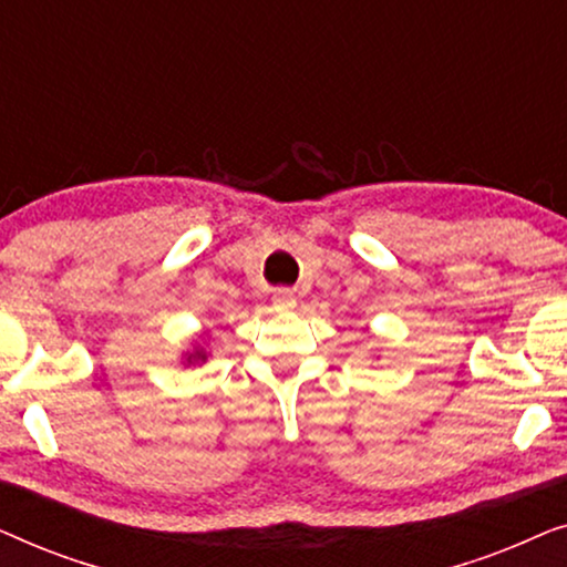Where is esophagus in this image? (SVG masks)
Returning <instances> with one entry per match:
<instances>
[{"label":"esophagus","mask_w":567,"mask_h":567,"mask_svg":"<svg viewBox=\"0 0 567 567\" xmlns=\"http://www.w3.org/2000/svg\"><path fill=\"white\" fill-rule=\"evenodd\" d=\"M274 307L281 309V312H291V309L297 307V297H293V291L289 289H278L274 291Z\"/></svg>","instance_id":"obj_1"}]
</instances>
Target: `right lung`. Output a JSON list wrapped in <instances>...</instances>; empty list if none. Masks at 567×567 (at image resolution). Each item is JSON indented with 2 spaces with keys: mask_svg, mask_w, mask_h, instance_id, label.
I'll return each instance as SVG.
<instances>
[{
  "mask_svg": "<svg viewBox=\"0 0 567 567\" xmlns=\"http://www.w3.org/2000/svg\"><path fill=\"white\" fill-rule=\"evenodd\" d=\"M206 340H208V332L204 330L196 340H193L188 348H185V351L181 353L183 367H200V363L208 361V355H212V351H206Z\"/></svg>",
  "mask_w": 567,
  "mask_h": 567,
  "instance_id": "add662e5",
  "label": "right lung"
}]
</instances>
